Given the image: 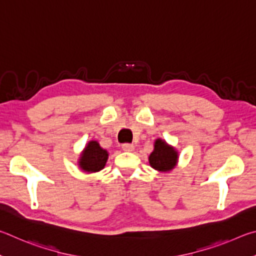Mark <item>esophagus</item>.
I'll use <instances>...</instances> for the list:
<instances>
[{
	"label": "esophagus",
	"instance_id": "obj_1",
	"mask_svg": "<svg viewBox=\"0 0 256 256\" xmlns=\"http://www.w3.org/2000/svg\"><path fill=\"white\" fill-rule=\"evenodd\" d=\"M121 148H122L124 152H132L135 146L132 144H129V142H124V144L121 145Z\"/></svg>",
	"mask_w": 256,
	"mask_h": 256
}]
</instances>
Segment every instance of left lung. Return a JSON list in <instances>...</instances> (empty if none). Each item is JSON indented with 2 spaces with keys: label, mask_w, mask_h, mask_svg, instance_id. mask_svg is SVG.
Segmentation results:
<instances>
[{
  "label": "left lung",
  "mask_w": 256,
  "mask_h": 256,
  "mask_svg": "<svg viewBox=\"0 0 256 256\" xmlns=\"http://www.w3.org/2000/svg\"><path fill=\"white\" fill-rule=\"evenodd\" d=\"M178 160V153L173 147L166 142L158 140L155 142L153 153L150 155V164L158 171L166 172L176 166Z\"/></svg>",
  "instance_id": "left-lung-1"
}]
</instances>
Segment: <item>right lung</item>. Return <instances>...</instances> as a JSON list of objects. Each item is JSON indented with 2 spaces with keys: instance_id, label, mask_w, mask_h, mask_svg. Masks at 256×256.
<instances>
[{
  "instance_id": "1",
  "label": "right lung",
  "mask_w": 256,
  "mask_h": 256,
  "mask_svg": "<svg viewBox=\"0 0 256 256\" xmlns=\"http://www.w3.org/2000/svg\"><path fill=\"white\" fill-rule=\"evenodd\" d=\"M108 152L102 150L98 142H90L80 160V166L86 172H98L104 168Z\"/></svg>"
}]
</instances>
